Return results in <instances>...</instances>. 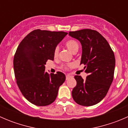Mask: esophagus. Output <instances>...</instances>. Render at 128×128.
Masks as SVG:
<instances>
[{"label":"esophagus","instance_id":"esophagus-1","mask_svg":"<svg viewBox=\"0 0 128 128\" xmlns=\"http://www.w3.org/2000/svg\"><path fill=\"white\" fill-rule=\"evenodd\" d=\"M72 78V76H69V75H67L66 77V80H69V78Z\"/></svg>","mask_w":128,"mask_h":128}]
</instances>
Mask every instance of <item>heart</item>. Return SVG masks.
<instances>
[{"instance_id": "heart-1", "label": "heart", "mask_w": 128, "mask_h": 128, "mask_svg": "<svg viewBox=\"0 0 128 128\" xmlns=\"http://www.w3.org/2000/svg\"><path fill=\"white\" fill-rule=\"evenodd\" d=\"M66 46L68 48V50H70L72 53L75 54L78 51V49H79V45H78V42L76 40H70L69 41H67L65 44ZM59 54V48L58 47H57L55 48L54 51V56L55 58H56L57 56ZM74 66V64H69L68 66V67L69 68H72Z\"/></svg>"}]
</instances>
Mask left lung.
Returning a JSON list of instances; mask_svg holds the SVG:
<instances>
[{
	"label": "left lung",
	"mask_w": 128,
	"mask_h": 128,
	"mask_svg": "<svg viewBox=\"0 0 128 128\" xmlns=\"http://www.w3.org/2000/svg\"><path fill=\"white\" fill-rule=\"evenodd\" d=\"M69 35L82 45L80 64L85 65L87 76L84 80L76 76L77 85L72 95L82 106H92L104 99L113 80L115 58L108 41L100 33L90 29L70 32Z\"/></svg>",
	"instance_id": "1"
}]
</instances>
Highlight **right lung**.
<instances>
[{"instance_id": "right-lung-1", "label": "right lung", "mask_w": 128, "mask_h": 128, "mask_svg": "<svg viewBox=\"0 0 128 128\" xmlns=\"http://www.w3.org/2000/svg\"><path fill=\"white\" fill-rule=\"evenodd\" d=\"M68 34L64 32L35 30L20 42L14 59L18 88L26 100L37 106H47L56 100L66 76L45 71L48 60H54V51Z\"/></svg>"}]
</instances>
